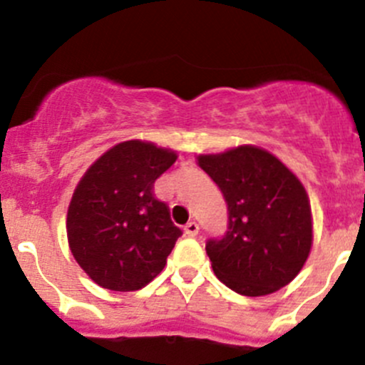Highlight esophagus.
I'll use <instances>...</instances> for the list:
<instances>
[{
  "mask_svg": "<svg viewBox=\"0 0 365 365\" xmlns=\"http://www.w3.org/2000/svg\"><path fill=\"white\" fill-rule=\"evenodd\" d=\"M183 230H185L187 237H190V238L197 237V233H200V226H197V222H194V220H190V222H187Z\"/></svg>",
  "mask_w": 365,
  "mask_h": 365,
  "instance_id": "34e87169",
  "label": "esophagus"
}]
</instances>
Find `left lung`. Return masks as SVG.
Here are the masks:
<instances>
[{"label":"left lung","instance_id":"left-lung-1","mask_svg":"<svg viewBox=\"0 0 365 365\" xmlns=\"http://www.w3.org/2000/svg\"><path fill=\"white\" fill-rule=\"evenodd\" d=\"M197 160L227 205L226 233L206 240L217 277L245 297L284 288L302 270L312 244L311 206L302 183L256 146Z\"/></svg>","mask_w":365,"mask_h":365}]
</instances>
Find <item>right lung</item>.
<instances>
[{
	"label": "right lung",
	"instance_id": "obj_1",
	"mask_svg": "<svg viewBox=\"0 0 365 365\" xmlns=\"http://www.w3.org/2000/svg\"><path fill=\"white\" fill-rule=\"evenodd\" d=\"M176 153L125 141L106 152L77 185L67 215L70 251L98 286L135 292L157 277L182 237L153 183Z\"/></svg>",
	"mask_w": 365,
	"mask_h": 365
}]
</instances>
